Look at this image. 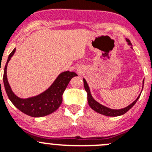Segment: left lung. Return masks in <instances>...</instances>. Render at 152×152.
<instances>
[{
	"label": "left lung",
	"instance_id": "1",
	"mask_svg": "<svg viewBox=\"0 0 152 152\" xmlns=\"http://www.w3.org/2000/svg\"><path fill=\"white\" fill-rule=\"evenodd\" d=\"M127 42H129V45H131L130 43V41L129 39H127ZM84 80V89L85 91H87V94H88V104H89L90 107L94 110L96 112L99 113L100 114H103V115H105V116H121V115H123V114L126 113L127 111H129L132 107H133L134 105L135 104V103L137 102L138 99L139 98L140 95L138 96L136 100L133 102L132 103H131L129 106H128L126 108L121 109V110H112V109L107 108V107H104V106L101 105L99 103L96 101V100H94V98L92 97L91 94V92H90V89L88 88V85L86 82L85 79H83ZM143 84H144V80H143Z\"/></svg>",
	"mask_w": 152,
	"mask_h": 152
}]
</instances>
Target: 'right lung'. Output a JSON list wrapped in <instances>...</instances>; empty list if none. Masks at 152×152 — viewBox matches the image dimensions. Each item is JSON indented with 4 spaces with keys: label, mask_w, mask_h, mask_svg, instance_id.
<instances>
[{
    "label": "right lung",
    "mask_w": 152,
    "mask_h": 152,
    "mask_svg": "<svg viewBox=\"0 0 152 152\" xmlns=\"http://www.w3.org/2000/svg\"><path fill=\"white\" fill-rule=\"evenodd\" d=\"M15 50L16 49H13L11 53L9 55L7 61L5 64L4 76H3L4 85L8 97L18 110L32 117H42L52 113L61 104L62 95L64 90L66 89L71 79L77 76V74L70 72H63L59 75L56 81L46 91L34 97L25 99V100L20 99L17 97L11 91L7 78V63L10 61V58L14 54Z\"/></svg>",
    "instance_id": "add662e5"
}]
</instances>
